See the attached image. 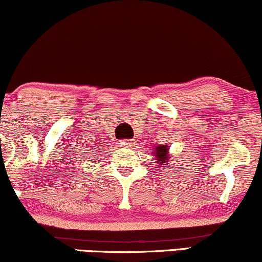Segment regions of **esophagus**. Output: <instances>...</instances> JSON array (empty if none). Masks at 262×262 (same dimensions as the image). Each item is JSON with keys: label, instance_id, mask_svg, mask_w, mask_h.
<instances>
[{"label": "esophagus", "instance_id": "1", "mask_svg": "<svg viewBox=\"0 0 262 262\" xmlns=\"http://www.w3.org/2000/svg\"><path fill=\"white\" fill-rule=\"evenodd\" d=\"M119 144H121L122 146H127V148H130V146L134 145L135 141H134V140H128V139H125V140H121V141H119Z\"/></svg>", "mask_w": 262, "mask_h": 262}]
</instances>
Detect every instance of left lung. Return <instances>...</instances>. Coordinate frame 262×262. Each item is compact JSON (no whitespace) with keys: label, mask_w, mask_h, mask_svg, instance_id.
<instances>
[{"label":"left lung","mask_w":262,"mask_h":262,"mask_svg":"<svg viewBox=\"0 0 262 262\" xmlns=\"http://www.w3.org/2000/svg\"><path fill=\"white\" fill-rule=\"evenodd\" d=\"M155 150L156 151L154 152V156L156 158V160H158V162L160 165H166L167 162L169 161H166L167 159V151H169V146L167 145H160V146H156L155 148Z\"/></svg>","instance_id":"obj_1"}]
</instances>
